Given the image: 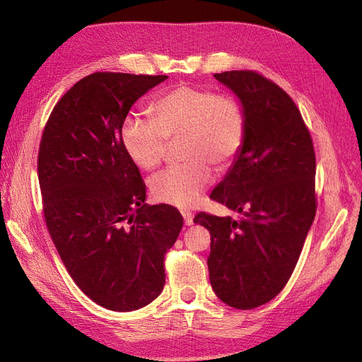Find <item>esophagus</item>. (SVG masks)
Wrapping results in <instances>:
<instances>
[{
  "instance_id": "34e87169",
  "label": "esophagus",
  "mask_w": 362,
  "mask_h": 362,
  "mask_svg": "<svg viewBox=\"0 0 362 362\" xmlns=\"http://www.w3.org/2000/svg\"><path fill=\"white\" fill-rule=\"evenodd\" d=\"M182 217H184V223L190 226L193 225V214L190 211H182Z\"/></svg>"
}]
</instances>
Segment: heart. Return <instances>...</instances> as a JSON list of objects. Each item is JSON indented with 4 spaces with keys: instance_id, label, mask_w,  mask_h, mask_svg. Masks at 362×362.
I'll return each instance as SVG.
<instances>
[{
    "instance_id": "obj_1",
    "label": "heart",
    "mask_w": 362,
    "mask_h": 362,
    "mask_svg": "<svg viewBox=\"0 0 362 362\" xmlns=\"http://www.w3.org/2000/svg\"><path fill=\"white\" fill-rule=\"evenodd\" d=\"M154 119L128 117L122 125V145L141 169H154L166 157L169 141H181L178 166L151 180L154 199L178 208L192 206L213 180V170L231 166L245 141L243 108L233 96L178 86L149 105Z\"/></svg>"
}]
</instances>
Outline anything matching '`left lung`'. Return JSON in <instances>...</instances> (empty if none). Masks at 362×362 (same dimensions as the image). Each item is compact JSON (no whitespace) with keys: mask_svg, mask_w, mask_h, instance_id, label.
<instances>
[{"mask_svg":"<svg viewBox=\"0 0 362 362\" xmlns=\"http://www.w3.org/2000/svg\"><path fill=\"white\" fill-rule=\"evenodd\" d=\"M214 78L243 108L238 156L210 198L240 214L199 213L211 234L206 259L216 296L237 310L264 305L286 287L315 217V156L299 108L279 86L254 71Z\"/></svg>","mask_w":362,"mask_h":362,"instance_id":"8db88e82","label":"left lung"}]
</instances>
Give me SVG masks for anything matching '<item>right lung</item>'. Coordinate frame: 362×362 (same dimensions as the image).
I'll return each instance as SVG.
<instances>
[{
	"instance_id": "obj_1",
	"label": "right lung",
	"mask_w": 362,
	"mask_h": 362,
	"mask_svg": "<svg viewBox=\"0 0 362 362\" xmlns=\"http://www.w3.org/2000/svg\"><path fill=\"white\" fill-rule=\"evenodd\" d=\"M166 78L86 76L54 107L40 140L49 235L78 288L112 311H136L158 298L164 255L182 228L177 208L145 204L146 185L120 137L133 104Z\"/></svg>"
}]
</instances>
